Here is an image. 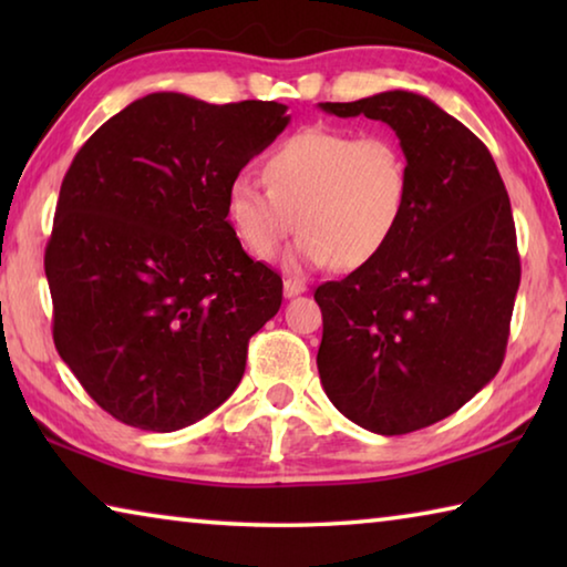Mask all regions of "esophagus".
Instances as JSON below:
<instances>
[{
	"label": "esophagus",
	"instance_id": "obj_1",
	"mask_svg": "<svg viewBox=\"0 0 567 567\" xmlns=\"http://www.w3.org/2000/svg\"><path fill=\"white\" fill-rule=\"evenodd\" d=\"M302 292H307L305 280H297V277H287V280H285V297H295V295H302Z\"/></svg>",
	"mask_w": 567,
	"mask_h": 567
}]
</instances>
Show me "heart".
<instances>
[{
  "mask_svg": "<svg viewBox=\"0 0 567 567\" xmlns=\"http://www.w3.org/2000/svg\"><path fill=\"white\" fill-rule=\"evenodd\" d=\"M262 175L265 185L229 182L227 217L257 257H270L297 223L295 265L358 270L385 252L412 203L410 159L388 132L300 130L267 155Z\"/></svg>",
  "mask_w": 567,
  "mask_h": 567,
  "instance_id": "1",
  "label": "heart"
}]
</instances>
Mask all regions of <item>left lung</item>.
Returning a JSON list of instances; mask_svg holds the SVG:
<instances>
[{
    "label": "left lung",
    "mask_w": 567,
    "mask_h": 567,
    "mask_svg": "<svg viewBox=\"0 0 567 567\" xmlns=\"http://www.w3.org/2000/svg\"><path fill=\"white\" fill-rule=\"evenodd\" d=\"M320 107L390 124L412 167L385 252L315 290L322 388L370 433H415L501 370L520 285L511 197L483 142L427 97L395 90Z\"/></svg>",
    "instance_id": "1"
}]
</instances>
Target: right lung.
<instances>
[{
    "label": "right lung",
    "mask_w": 567,
    "mask_h": 567,
    "mask_svg": "<svg viewBox=\"0 0 567 567\" xmlns=\"http://www.w3.org/2000/svg\"><path fill=\"white\" fill-rule=\"evenodd\" d=\"M277 102L147 94L84 142L62 179L44 272L52 338L124 425L172 433L245 375L282 277L227 223V187L290 117Z\"/></svg>",
    "instance_id": "right-lung-1"
}]
</instances>
